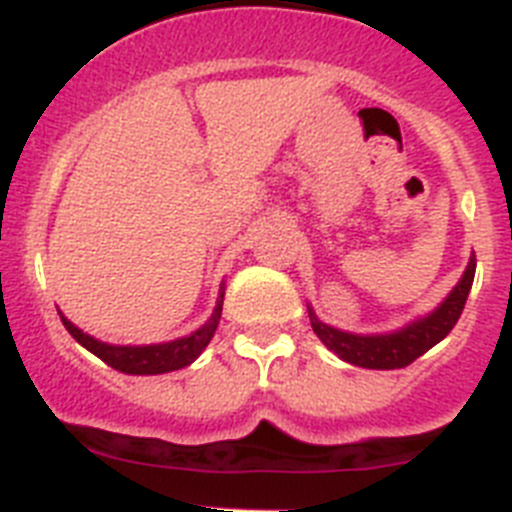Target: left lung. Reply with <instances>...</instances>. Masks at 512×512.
I'll list each match as a JSON object with an SVG mask.
<instances>
[{"mask_svg":"<svg viewBox=\"0 0 512 512\" xmlns=\"http://www.w3.org/2000/svg\"><path fill=\"white\" fill-rule=\"evenodd\" d=\"M476 272V259L471 256L469 266H466L464 277L453 287V292L443 300L435 313H430L422 321L406 326V329L396 331V334L386 336H355L344 334L339 329H331L326 323H321L316 318L313 310H308L310 326L318 334L326 347L334 352V355L342 357L349 365H357V368L368 370H396L412 365L417 357H422L427 349H432L438 342H443L445 336L451 334V329L456 326V321L464 313L466 298H469L471 282H474Z\"/></svg>","mask_w":512,"mask_h":512,"instance_id":"1","label":"left lung"}]
</instances>
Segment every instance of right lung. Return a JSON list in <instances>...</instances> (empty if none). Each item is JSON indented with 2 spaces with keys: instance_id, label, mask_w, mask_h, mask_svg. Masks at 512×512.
I'll use <instances>...</instances> for the list:
<instances>
[{
  "instance_id": "obj_1",
  "label": "right lung",
  "mask_w": 512,
  "mask_h": 512,
  "mask_svg": "<svg viewBox=\"0 0 512 512\" xmlns=\"http://www.w3.org/2000/svg\"><path fill=\"white\" fill-rule=\"evenodd\" d=\"M222 316V295L217 300V308H214L212 318L204 323L202 329L194 331L191 336H183V339H176V342L168 344H150V347H113V344H103L93 336L82 334L72 321L61 316V323H64V329L77 339L85 349H90L95 357L111 365L113 370H119V373H129V375H160V373H170V370H181L186 365L196 360V357L202 355V349L207 347L209 339L214 336V329H217V323H220Z\"/></svg>"
}]
</instances>
